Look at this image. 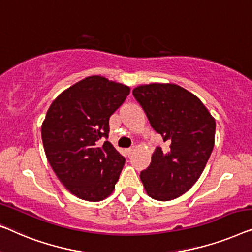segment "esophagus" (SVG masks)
I'll use <instances>...</instances> for the list:
<instances>
[{
    "instance_id": "1",
    "label": "esophagus",
    "mask_w": 252,
    "mask_h": 252,
    "mask_svg": "<svg viewBox=\"0 0 252 252\" xmlns=\"http://www.w3.org/2000/svg\"><path fill=\"white\" fill-rule=\"evenodd\" d=\"M134 151V146L133 147H131V148H127L126 150V154L127 155H130V154H132V152Z\"/></svg>"
}]
</instances>
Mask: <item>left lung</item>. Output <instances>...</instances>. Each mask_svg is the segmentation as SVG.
<instances>
[{"label":"left lung","mask_w":252,"mask_h":252,"mask_svg":"<svg viewBox=\"0 0 252 252\" xmlns=\"http://www.w3.org/2000/svg\"><path fill=\"white\" fill-rule=\"evenodd\" d=\"M132 94L170 148L158 147L140 172L147 195L170 201L197 182L215 145L216 121L200 99L175 83L140 84Z\"/></svg>","instance_id":"8db88e82"}]
</instances>
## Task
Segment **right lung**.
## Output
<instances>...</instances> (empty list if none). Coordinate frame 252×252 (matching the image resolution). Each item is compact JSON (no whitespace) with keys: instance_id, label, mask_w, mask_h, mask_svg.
<instances>
[{"instance_id":"1","label":"right lung","mask_w":252,"mask_h":252,"mask_svg":"<svg viewBox=\"0 0 252 252\" xmlns=\"http://www.w3.org/2000/svg\"><path fill=\"white\" fill-rule=\"evenodd\" d=\"M130 87L104 76L84 77L49 107L41 134L45 155L60 183L81 200L98 202L113 193L126 158L99 139L108 137L109 118Z\"/></svg>"}]
</instances>
